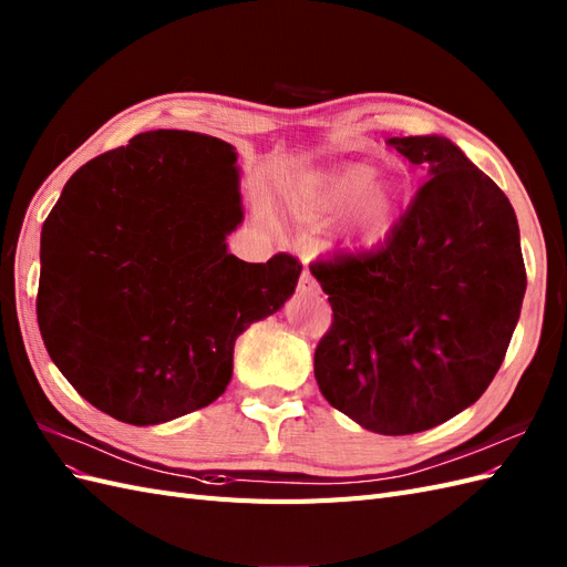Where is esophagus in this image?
<instances>
[{"instance_id": "1", "label": "esophagus", "mask_w": 567, "mask_h": 567, "mask_svg": "<svg viewBox=\"0 0 567 567\" xmlns=\"http://www.w3.org/2000/svg\"><path fill=\"white\" fill-rule=\"evenodd\" d=\"M298 290H300V293H305V296H317L319 293V284L315 281L310 269H302L300 281H298Z\"/></svg>"}]
</instances>
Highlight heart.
Listing matches in <instances>:
<instances>
[{
  "mask_svg": "<svg viewBox=\"0 0 567 567\" xmlns=\"http://www.w3.org/2000/svg\"><path fill=\"white\" fill-rule=\"evenodd\" d=\"M372 178L374 169L362 162L312 174L288 190L286 207L305 224L336 221L333 238L372 248L391 234L398 209L395 193Z\"/></svg>",
  "mask_w": 567,
  "mask_h": 567,
  "instance_id": "1",
  "label": "heart"
}]
</instances>
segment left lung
<instances>
[{"label":"left lung","mask_w":567,"mask_h":567,"mask_svg":"<svg viewBox=\"0 0 567 567\" xmlns=\"http://www.w3.org/2000/svg\"><path fill=\"white\" fill-rule=\"evenodd\" d=\"M426 172L377 250L310 267L333 321L315 350L321 395L377 434L455 417L492 384L527 274L511 200L443 135L389 141Z\"/></svg>","instance_id":"obj_1"}]
</instances>
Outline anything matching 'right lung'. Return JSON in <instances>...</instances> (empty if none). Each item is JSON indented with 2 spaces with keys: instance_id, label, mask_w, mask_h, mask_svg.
<instances>
[{
  "instance_id": "right-lung-1",
  "label": "right lung",
  "mask_w": 567,
  "mask_h": 567,
  "mask_svg": "<svg viewBox=\"0 0 567 567\" xmlns=\"http://www.w3.org/2000/svg\"><path fill=\"white\" fill-rule=\"evenodd\" d=\"M236 150L190 131H147L90 159L40 240L44 348L90 405L147 426L226 391L234 346L284 308L302 265L228 252L243 221Z\"/></svg>"
}]
</instances>
